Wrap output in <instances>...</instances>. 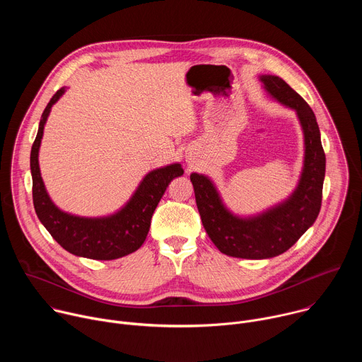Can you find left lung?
Listing matches in <instances>:
<instances>
[{"mask_svg": "<svg viewBox=\"0 0 362 362\" xmlns=\"http://www.w3.org/2000/svg\"><path fill=\"white\" fill-rule=\"evenodd\" d=\"M267 93L296 113L303 133V168L295 190L282 202L252 216L230 212L211 177L192 173L203 228L225 255L268 259L286 252L318 218L325 177V153L317 117L308 103L281 77L259 76Z\"/></svg>", "mask_w": 362, "mask_h": 362, "instance_id": "left-lung-1", "label": "left lung"}]
</instances>
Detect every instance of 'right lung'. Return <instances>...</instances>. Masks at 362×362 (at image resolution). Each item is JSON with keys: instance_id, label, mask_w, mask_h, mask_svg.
Masks as SVG:
<instances>
[{"instance_id": "add662e5", "label": "right lung", "mask_w": 362, "mask_h": 362, "mask_svg": "<svg viewBox=\"0 0 362 362\" xmlns=\"http://www.w3.org/2000/svg\"><path fill=\"white\" fill-rule=\"evenodd\" d=\"M64 93L66 87L51 97L42 112L37 137L31 147L30 168L34 209L44 228L67 252L95 261L117 259L133 253L144 243L154 209L169 183L183 175V169L179 163H172L148 172L123 208L107 216L86 218L59 209L45 190L38 165V151L51 107Z\"/></svg>"}]
</instances>
